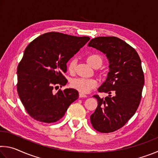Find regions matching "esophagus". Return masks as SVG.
Wrapping results in <instances>:
<instances>
[{
  "mask_svg": "<svg viewBox=\"0 0 158 158\" xmlns=\"http://www.w3.org/2000/svg\"><path fill=\"white\" fill-rule=\"evenodd\" d=\"M79 98H86L87 97V95H85V94H83V93H79Z\"/></svg>",
  "mask_w": 158,
  "mask_h": 158,
  "instance_id": "obj_1",
  "label": "esophagus"
}]
</instances>
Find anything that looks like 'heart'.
Segmentation results:
<instances>
[{"label":"heart","instance_id":"obj_1","mask_svg":"<svg viewBox=\"0 0 158 158\" xmlns=\"http://www.w3.org/2000/svg\"><path fill=\"white\" fill-rule=\"evenodd\" d=\"M86 61L93 68H98L102 63V58L100 55L93 53L87 57ZM74 67H75V60H71L68 65V69L69 73H73ZM97 85V81L93 79L74 78L70 81V86L83 94L89 93L90 90L95 89Z\"/></svg>","mask_w":158,"mask_h":158}]
</instances>
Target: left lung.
Here are the masks:
<instances>
[{"label": "left lung", "mask_w": 158, "mask_h": 158, "mask_svg": "<svg viewBox=\"0 0 158 158\" xmlns=\"http://www.w3.org/2000/svg\"><path fill=\"white\" fill-rule=\"evenodd\" d=\"M88 46L105 53L109 63L106 79L98 89L109 96H93L98 106L90 122L98 132H114L129 121L139 105L144 84L141 61L134 48L116 37H95Z\"/></svg>", "instance_id": "8db88e82"}]
</instances>
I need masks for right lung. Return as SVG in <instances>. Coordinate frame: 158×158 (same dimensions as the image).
Returning a JSON list of instances; mask_svg holds the SVG:
<instances>
[{"mask_svg":"<svg viewBox=\"0 0 158 158\" xmlns=\"http://www.w3.org/2000/svg\"><path fill=\"white\" fill-rule=\"evenodd\" d=\"M89 37L50 32L37 37L26 48L17 68V92L26 111L36 121L55 123L78 99L73 89L53 92L65 85L67 63L87 43Z\"/></svg>","mask_w":158,"mask_h":158,"instance_id":"right-lung-1","label":"right lung"}]
</instances>
